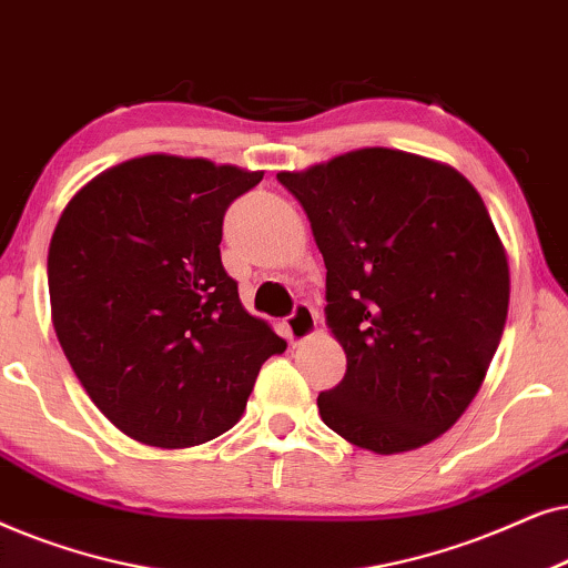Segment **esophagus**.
Returning <instances> with one entry per match:
<instances>
[{
    "instance_id": "esophagus-1",
    "label": "esophagus",
    "mask_w": 568,
    "mask_h": 568,
    "mask_svg": "<svg viewBox=\"0 0 568 568\" xmlns=\"http://www.w3.org/2000/svg\"><path fill=\"white\" fill-rule=\"evenodd\" d=\"M285 327H288V337L291 343H304L316 332V312L308 304H296L293 308V314L288 316V322H285Z\"/></svg>"
}]
</instances>
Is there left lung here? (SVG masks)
Segmentation results:
<instances>
[{"mask_svg": "<svg viewBox=\"0 0 568 568\" xmlns=\"http://www.w3.org/2000/svg\"><path fill=\"white\" fill-rule=\"evenodd\" d=\"M277 181L327 267V327L347 368L316 397L376 455L418 449L478 395L509 312V262L480 194L452 165L363 148Z\"/></svg>", "mask_w": 568, "mask_h": 568, "instance_id": "8db88e82", "label": "left lung"}]
</instances>
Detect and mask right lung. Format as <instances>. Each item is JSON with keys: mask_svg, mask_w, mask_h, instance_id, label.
I'll list each match as a JSON object with an SVG mask.
<instances>
[{"mask_svg": "<svg viewBox=\"0 0 568 568\" xmlns=\"http://www.w3.org/2000/svg\"><path fill=\"white\" fill-rule=\"evenodd\" d=\"M262 171L142 155L98 173L49 246L51 320L98 410L134 442L205 444L233 428L270 355L221 262L223 215Z\"/></svg>", "mask_w": 568, "mask_h": 568, "instance_id": "add662e5", "label": "right lung"}]
</instances>
